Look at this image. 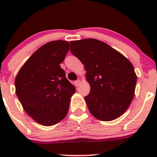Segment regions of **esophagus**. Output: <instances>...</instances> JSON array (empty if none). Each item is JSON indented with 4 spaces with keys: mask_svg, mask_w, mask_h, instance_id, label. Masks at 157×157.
I'll return each mask as SVG.
<instances>
[{
    "mask_svg": "<svg viewBox=\"0 0 157 157\" xmlns=\"http://www.w3.org/2000/svg\"><path fill=\"white\" fill-rule=\"evenodd\" d=\"M74 83H75L76 86H80V80H76V81L74 82Z\"/></svg>",
    "mask_w": 157,
    "mask_h": 157,
    "instance_id": "34e87169",
    "label": "esophagus"
}]
</instances>
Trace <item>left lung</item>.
Wrapping results in <instances>:
<instances>
[{
    "label": "left lung",
    "mask_w": 157,
    "mask_h": 157,
    "mask_svg": "<svg viewBox=\"0 0 157 157\" xmlns=\"http://www.w3.org/2000/svg\"><path fill=\"white\" fill-rule=\"evenodd\" d=\"M71 52L84 64L90 92L84 98L90 113L100 121L115 120L124 113L134 96L137 75L120 52L102 41H71Z\"/></svg>",
    "instance_id": "obj_1"
}]
</instances>
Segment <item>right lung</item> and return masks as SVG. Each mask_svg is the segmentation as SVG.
<instances>
[{
    "instance_id": "add662e5",
    "label": "right lung",
    "mask_w": 157,
    "mask_h": 157,
    "mask_svg": "<svg viewBox=\"0 0 157 157\" xmlns=\"http://www.w3.org/2000/svg\"><path fill=\"white\" fill-rule=\"evenodd\" d=\"M69 48L67 41L45 44L29 57L15 78L16 94L23 109L42 125H54L65 118L76 91L60 66Z\"/></svg>"
}]
</instances>
